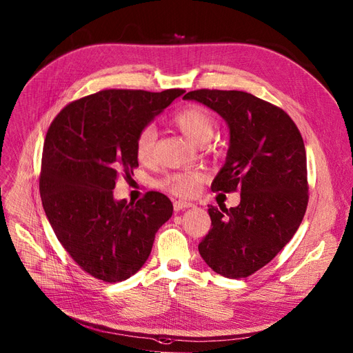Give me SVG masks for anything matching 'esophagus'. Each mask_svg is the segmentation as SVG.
<instances>
[{
    "instance_id": "esophagus-1",
    "label": "esophagus",
    "mask_w": 353,
    "mask_h": 353,
    "mask_svg": "<svg viewBox=\"0 0 353 353\" xmlns=\"http://www.w3.org/2000/svg\"><path fill=\"white\" fill-rule=\"evenodd\" d=\"M192 203L191 202H186V201H175L174 202V210L175 212H179L182 210H186V208H191Z\"/></svg>"
}]
</instances>
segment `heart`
<instances>
[{"label":"heart","mask_w":353,"mask_h":353,"mask_svg":"<svg viewBox=\"0 0 353 353\" xmlns=\"http://www.w3.org/2000/svg\"><path fill=\"white\" fill-rule=\"evenodd\" d=\"M172 121L175 125L196 143H202L210 139L215 121L212 114L205 107L191 103L178 110ZM157 132L152 127H143L135 138V154L141 162H151L154 158ZM205 181V174L196 170H186L181 172L170 174L161 179L159 186L178 196H192L198 192L201 183Z\"/></svg>","instance_id":"b5f03b06"}]
</instances>
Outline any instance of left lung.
I'll use <instances>...</instances> for the list:
<instances>
[{
  "label": "left lung",
  "mask_w": 353,
  "mask_h": 353,
  "mask_svg": "<svg viewBox=\"0 0 353 353\" xmlns=\"http://www.w3.org/2000/svg\"><path fill=\"white\" fill-rule=\"evenodd\" d=\"M195 99L216 111L230 127L226 162L214 192L241 191L235 208L210 206L211 230L198 250L225 278H246L271 262L292 239L309 201L302 135L282 108L243 91L195 90Z\"/></svg>",
  "instance_id": "8db88e82"
}]
</instances>
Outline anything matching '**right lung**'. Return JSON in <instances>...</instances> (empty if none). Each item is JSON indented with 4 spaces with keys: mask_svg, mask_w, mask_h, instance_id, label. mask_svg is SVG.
<instances>
[{
    "mask_svg": "<svg viewBox=\"0 0 353 353\" xmlns=\"http://www.w3.org/2000/svg\"><path fill=\"white\" fill-rule=\"evenodd\" d=\"M183 92L103 90L70 102L47 131L39 172L44 211L74 262L102 282L139 271L172 215L161 192L128 203L115 201L112 190L138 168V132Z\"/></svg>",
    "mask_w": 353,
    "mask_h": 353,
    "instance_id": "obj_1",
    "label": "right lung"
}]
</instances>
